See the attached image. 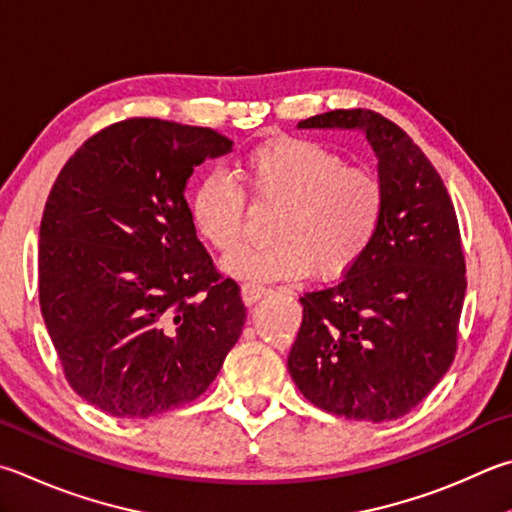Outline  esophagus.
<instances>
[{"instance_id": "esophagus-1", "label": "esophagus", "mask_w": 512, "mask_h": 512, "mask_svg": "<svg viewBox=\"0 0 512 512\" xmlns=\"http://www.w3.org/2000/svg\"><path fill=\"white\" fill-rule=\"evenodd\" d=\"M268 293V288L264 286H255V284H244L241 286V300H244L246 306L255 304L259 297H264Z\"/></svg>"}]
</instances>
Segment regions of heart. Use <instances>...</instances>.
Returning <instances> with one entry per match:
<instances>
[{"label":"heart","mask_w":512,"mask_h":512,"mask_svg":"<svg viewBox=\"0 0 512 512\" xmlns=\"http://www.w3.org/2000/svg\"><path fill=\"white\" fill-rule=\"evenodd\" d=\"M246 192L277 206L268 237L273 244L241 248L224 271L246 282L297 280L313 271L320 280L349 273L385 217V188L376 172L345 165L338 152L306 138H273L235 165ZM199 235L221 253L235 248L244 226V194L221 174H208L190 199Z\"/></svg>","instance_id":"heart-1"}]
</instances>
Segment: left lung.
Wrapping results in <instances>:
<instances>
[{"label": "left lung", "instance_id": "left-lung-1", "mask_svg": "<svg viewBox=\"0 0 512 512\" xmlns=\"http://www.w3.org/2000/svg\"><path fill=\"white\" fill-rule=\"evenodd\" d=\"M297 129L365 136L385 217L367 255L338 284L300 297L288 371L324 412L394 421L432 392L457 353L466 262L452 199L421 147L376 111L333 109Z\"/></svg>", "mask_w": 512, "mask_h": 512}]
</instances>
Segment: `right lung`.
<instances>
[{
    "label": "right lung",
    "mask_w": 512,
    "mask_h": 512,
    "mask_svg": "<svg viewBox=\"0 0 512 512\" xmlns=\"http://www.w3.org/2000/svg\"><path fill=\"white\" fill-rule=\"evenodd\" d=\"M232 152L208 127L132 118L71 156L40 226V309L73 392L118 418L201 396L246 320L197 239L185 188Z\"/></svg>",
    "instance_id": "obj_1"
}]
</instances>
